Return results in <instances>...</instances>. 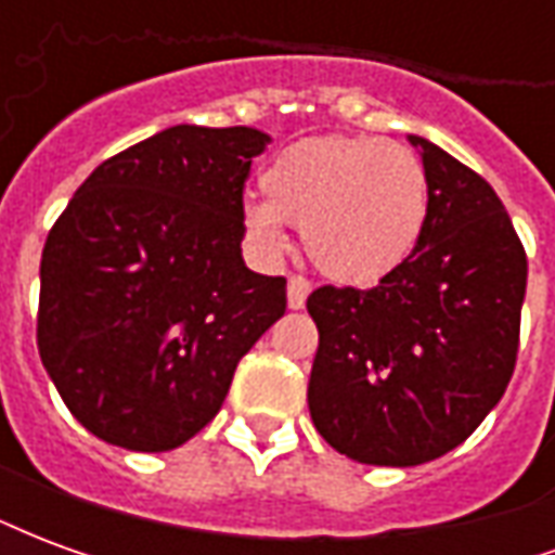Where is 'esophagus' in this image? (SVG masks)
I'll list each match as a JSON object with an SVG mask.
<instances>
[{"label": "esophagus", "instance_id": "1", "mask_svg": "<svg viewBox=\"0 0 555 555\" xmlns=\"http://www.w3.org/2000/svg\"><path fill=\"white\" fill-rule=\"evenodd\" d=\"M312 291V282L302 276H291L288 279V309H302L306 306V297Z\"/></svg>", "mask_w": 555, "mask_h": 555}]
</instances>
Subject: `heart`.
<instances>
[{"mask_svg": "<svg viewBox=\"0 0 555 555\" xmlns=\"http://www.w3.org/2000/svg\"><path fill=\"white\" fill-rule=\"evenodd\" d=\"M261 186L267 198L246 195L241 207L255 253L282 255L288 222H302L306 255L341 285H374L398 273L428 229V171L398 142L300 139L267 163Z\"/></svg>", "mask_w": 555, "mask_h": 555, "instance_id": "b5f03b06", "label": "heart"}]
</instances>
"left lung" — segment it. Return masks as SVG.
<instances>
[{
	"mask_svg": "<svg viewBox=\"0 0 555 555\" xmlns=\"http://www.w3.org/2000/svg\"><path fill=\"white\" fill-rule=\"evenodd\" d=\"M430 217L416 255L374 288L312 291L309 413L350 461L418 466L481 425L512 380L526 253L481 175L422 137Z\"/></svg>",
	"mask_w": 555,
	"mask_h": 555,
	"instance_id": "obj_1",
	"label": "left lung"
}]
</instances>
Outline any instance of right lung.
I'll return each mask as SVG.
<instances>
[{
    "mask_svg": "<svg viewBox=\"0 0 555 555\" xmlns=\"http://www.w3.org/2000/svg\"><path fill=\"white\" fill-rule=\"evenodd\" d=\"M255 127L178 125L91 171L41 255L38 350L77 422L169 452L229 396L237 362L285 314V279L243 264Z\"/></svg>",
    "mask_w": 555,
    "mask_h": 555,
    "instance_id": "add662e5",
    "label": "right lung"
}]
</instances>
